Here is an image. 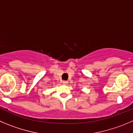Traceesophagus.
Segmentation results:
<instances>
[{
    "instance_id": "obj_1",
    "label": "esophagus",
    "mask_w": 133,
    "mask_h": 133,
    "mask_svg": "<svg viewBox=\"0 0 133 133\" xmlns=\"http://www.w3.org/2000/svg\"><path fill=\"white\" fill-rule=\"evenodd\" d=\"M62 83L64 84V85H67V84L68 83V81H63Z\"/></svg>"
}]
</instances>
